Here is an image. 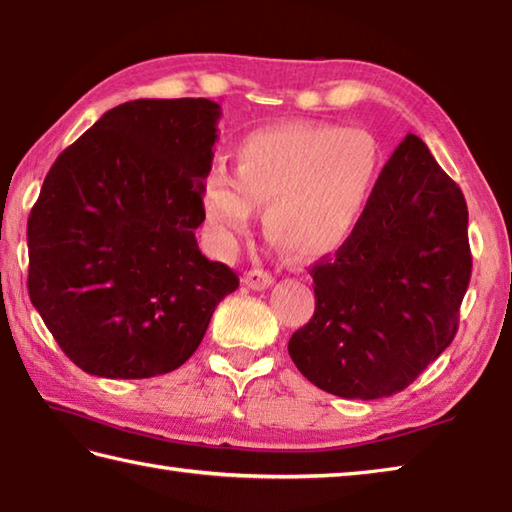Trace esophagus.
<instances>
[{"instance_id": "34e87169", "label": "esophagus", "mask_w": 512, "mask_h": 512, "mask_svg": "<svg viewBox=\"0 0 512 512\" xmlns=\"http://www.w3.org/2000/svg\"><path fill=\"white\" fill-rule=\"evenodd\" d=\"M272 283H274L272 274L263 272V269H249V272L243 276V285H247L249 289H256V292L267 289Z\"/></svg>"}]
</instances>
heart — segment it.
<instances>
[{
  "label": "heart",
  "instance_id": "b5f03b06",
  "mask_svg": "<svg viewBox=\"0 0 512 512\" xmlns=\"http://www.w3.org/2000/svg\"><path fill=\"white\" fill-rule=\"evenodd\" d=\"M381 171L372 133L332 124H276L252 131L234 153V176L214 169L202 216L214 245L234 252L263 205L267 236L310 263L341 249L359 227Z\"/></svg>",
  "mask_w": 512,
  "mask_h": 512
}]
</instances>
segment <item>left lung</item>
<instances>
[{"instance_id": "1", "label": "left lung", "mask_w": 512, "mask_h": 512, "mask_svg": "<svg viewBox=\"0 0 512 512\" xmlns=\"http://www.w3.org/2000/svg\"><path fill=\"white\" fill-rule=\"evenodd\" d=\"M470 269L464 194L408 133L350 240L312 267L316 310L289 356L336 397L397 394L455 339Z\"/></svg>"}]
</instances>
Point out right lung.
Segmentation results:
<instances>
[{"label": "right lung", "instance_id": "obj_1", "mask_svg": "<svg viewBox=\"0 0 512 512\" xmlns=\"http://www.w3.org/2000/svg\"><path fill=\"white\" fill-rule=\"evenodd\" d=\"M220 106L133 100L60 153L28 216V294L69 359L149 379L198 350L238 276L202 256Z\"/></svg>", "mask_w": 512, "mask_h": 512}]
</instances>
